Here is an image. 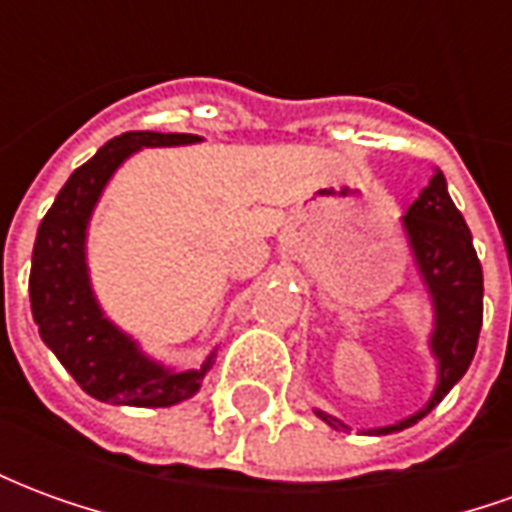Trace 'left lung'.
<instances>
[{
	"label": "left lung",
	"mask_w": 512,
	"mask_h": 512,
	"mask_svg": "<svg viewBox=\"0 0 512 512\" xmlns=\"http://www.w3.org/2000/svg\"><path fill=\"white\" fill-rule=\"evenodd\" d=\"M408 246L414 252L422 282L433 299V334L430 351L439 362V384L428 406L386 428H373V436H386L411 428L414 422L436 408L469 370L477 351V337L483 326V266L474 252L472 233L455 208L441 169L433 172L428 186L408 205L403 216ZM334 430L345 425L326 411H315Z\"/></svg>",
	"instance_id": "obj_1"
}]
</instances>
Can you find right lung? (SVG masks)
I'll return each mask as SVG.
<instances>
[{
  "instance_id": "add662e5",
  "label": "right lung",
  "mask_w": 512,
  "mask_h": 512,
  "mask_svg": "<svg viewBox=\"0 0 512 512\" xmlns=\"http://www.w3.org/2000/svg\"><path fill=\"white\" fill-rule=\"evenodd\" d=\"M194 134L128 131L106 142L87 164L73 169L57 200L43 216L32 249L29 301L40 340L87 395L115 406L167 408L197 395L211 370L213 351L200 370H167L106 318L87 274V224L115 169L139 147L191 145Z\"/></svg>"
}]
</instances>
